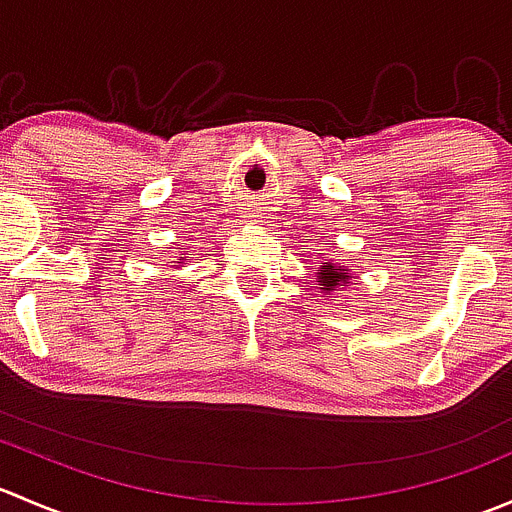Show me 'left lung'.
Listing matches in <instances>:
<instances>
[{"mask_svg":"<svg viewBox=\"0 0 512 512\" xmlns=\"http://www.w3.org/2000/svg\"><path fill=\"white\" fill-rule=\"evenodd\" d=\"M349 277H352L349 270L337 267L334 262H322L317 270L319 289H322V292H332V289H339V292H342V289L349 285Z\"/></svg>","mask_w":512,"mask_h":512,"instance_id":"1","label":"left lung"}]
</instances>
